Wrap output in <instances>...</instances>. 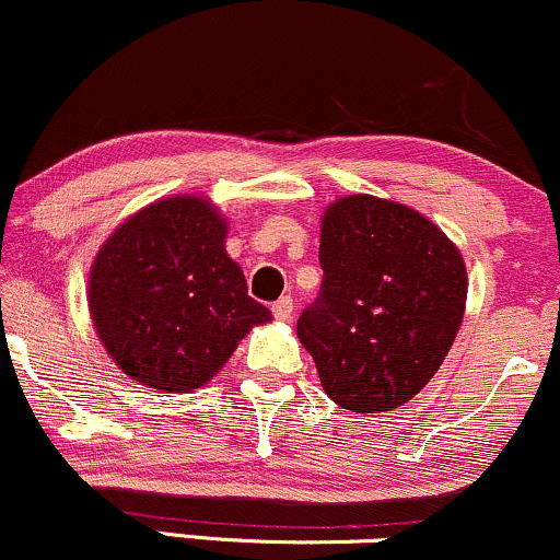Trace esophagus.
<instances>
[{
    "label": "esophagus",
    "instance_id": "1",
    "mask_svg": "<svg viewBox=\"0 0 560 560\" xmlns=\"http://www.w3.org/2000/svg\"><path fill=\"white\" fill-rule=\"evenodd\" d=\"M272 314H275V319L278 322H291V316H293V299L291 295H282V299H278L272 303Z\"/></svg>",
    "mask_w": 560,
    "mask_h": 560
}]
</instances>
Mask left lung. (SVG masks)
Instances as JSON below:
<instances>
[{
	"label": "left lung",
	"instance_id": "8db88e82",
	"mask_svg": "<svg viewBox=\"0 0 560 560\" xmlns=\"http://www.w3.org/2000/svg\"><path fill=\"white\" fill-rule=\"evenodd\" d=\"M322 293L299 340L329 399L386 412L431 382L465 316L467 269L446 233L412 207L371 195L322 215Z\"/></svg>",
	"mask_w": 560,
	"mask_h": 560
}]
</instances>
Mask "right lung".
<instances>
[{"instance_id": "right-lung-1", "label": "right lung", "mask_w": 560, "mask_h": 560, "mask_svg": "<svg viewBox=\"0 0 560 560\" xmlns=\"http://www.w3.org/2000/svg\"><path fill=\"white\" fill-rule=\"evenodd\" d=\"M225 233L210 199L178 195L124 220L95 254L93 327L135 382L174 395L199 389L248 329L272 319L225 254Z\"/></svg>"}]
</instances>
